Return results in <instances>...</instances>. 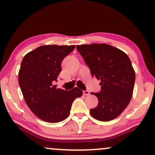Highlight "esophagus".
Instances as JSON below:
<instances>
[{
	"label": "esophagus",
	"instance_id": "1",
	"mask_svg": "<svg viewBox=\"0 0 155 155\" xmlns=\"http://www.w3.org/2000/svg\"><path fill=\"white\" fill-rule=\"evenodd\" d=\"M82 93H83L84 95H90V92L88 90H83L82 91Z\"/></svg>",
	"mask_w": 155,
	"mask_h": 155
}]
</instances>
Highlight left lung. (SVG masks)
I'll use <instances>...</instances> for the list:
<instances>
[{"label": "left lung", "mask_w": 155, "mask_h": 155, "mask_svg": "<svg viewBox=\"0 0 155 155\" xmlns=\"http://www.w3.org/2000/svg\"><path fill=\"white\" fill-rule=\"evenodd\" d=\"M78 51L89 67L92 77L101 80L99 92H92L97 106L90 109L95 119L114 120L127 107L132 98L135 73L129 57L123 51L107 44L77 45Z\"/></svg>", "instance_id": "8db88e82"}]
</instances>
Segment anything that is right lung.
Instances as JSON below:
<instances>
[{
	"label": "right lung",
	"instance_id": "right-lung-1",
	"mask_svg": "<svg viewBox=\"0 0 155 155\" xmlns=\"http://www.w3.org/2000/svg\"><path fill=\"white\" fill-rule=\"evenodd\" d=\"M75 45H43L24 56L18 73V82L30 110L43 121L61 122L70 114L75 98L82 91L74 87L69 91L56 88L61 63Z\"/></svg>",
	"mask_w": 155,
	"mask_h": 155
}]
</instances>
